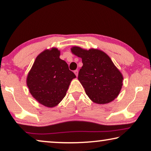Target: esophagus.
Here are the masks:
<instances>
[{
  "mask_svg": "<svg viewBox=\"0 0 151 151\" xmlns=\"http://www.w3.org/2000/svg\"><path fill=\"white\" fill-rule=\"evenodd\" d=\"M74 73H75V75L77 76H78V71L77 70H75L74 71Z\"/></svg>",
  "mask_w": 151,
  "mask_h": 151,
  "instance_id": "obj_1",
  "label": "esophagus"
}]
</instances>
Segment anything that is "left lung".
<instances>
[{"label":"left lung","instance_id":"left-lung-1","mask_svg":"<svg viewBox=\"0 0 151 151\" xmlns=\"http://www.w3.org/2000/svg\"><path fill=\"white\" fill-rule=\"evenodd\" d=\"M71 52L82 59L78 79L92 102L107 104L117 98L122 89L123 76L108 55L101 50L71 48Z\"/></svg>","mask_w":151,"mask_h":151}]
</instances>
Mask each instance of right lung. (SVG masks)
I'll use <instances>...</instances> for the list:
<instances>
[{
  "label": "right lung",
  "mask_w": 151,
  "mask_h": 151,
  "mask_svg": "<svg viewBox=\"0 0 151 151\" xmlns=\"http://www.w3.org/2000/svg\"><path fill=\"white\" fill-rule=\"evenodd\" d=\"M59 56L60 50L57 48L44 50L36 57L27 78L32 96L50 108L62 101L72 80L76 78L67 63Z\"/></svg>",
  "instance_id": "add662e5"
}]
</instances>
